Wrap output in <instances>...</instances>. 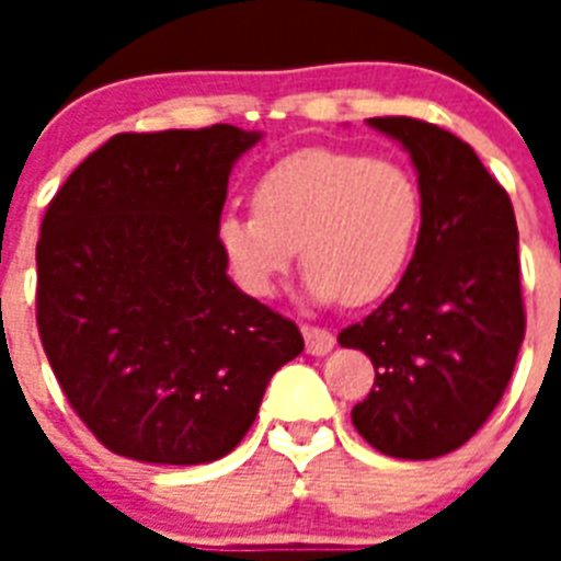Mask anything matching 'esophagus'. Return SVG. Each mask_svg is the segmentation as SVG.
Returning a JSON list of instances; mask_svg holds the SVG:
<instances>
[{
  "instance_id": "1",
  "label": "esophagus",
  "mask_w": 561,
  "mask_h": 561,
  "mask_svg": "<svg viewBox=\"0 0 561 561\" xmlns=\"http://www.w3.org/2000/svg\"><path fill=\"white\" fill-rule=\"evenodd\" d=\"M302 337H306L308 355H325L334 350V334L320 325H302Z\"/></svg>"
}]
</instances>
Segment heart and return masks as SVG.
Returning <instances> with one entry per match:
<instances>
[{"instance_id":"b5f03b06","label":"heart","mask_w":561,"mask_h":561,"mask_svg":"<svg viewBox=\"0 0 561 561\" xmlns=\"http://www.w3.org/2000/svg\"><path fill=\"white\" fill-rule=\"evenodd\" d=\"M422 186L396 160L302 148L253 186V209L224 211L215 238L247 294L267 297L294 259L314 302L367 306L396 288L422 229Z\"/></svg>"}]
</instances>
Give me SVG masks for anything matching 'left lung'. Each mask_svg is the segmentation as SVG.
<instances>
[{
  "mask_svg": "<svg viewBox=\"0 0 561 561\" xmlns=\"http://www.w3.org/2000/svg\"><path fill=\"white\" fill-rule=\"evenodd\" d=\"M367 125L410 153L425 211L399 288L337 334L375 367L352 425L387 457L434 460L478 434L513 378L527 325L518 227L471 145L408 116Z\"/></svg>",
  "mask_w": 561,
  "mask_h": 561,
  "instance_id": "obj_1",
  "label": "left lung"
}]
</instances>
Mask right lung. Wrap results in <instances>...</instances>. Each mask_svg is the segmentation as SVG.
<instances>
[{"mask_svg": "<svg viewBox=\"0 0 561 561\" xmlns=\"http://www.w3.org/2000/svg\"><path fill=\"white\" fill-rule=\"evenodd\" d=\"M262 134L232 125L116 134L51 197L37 241V329L60 390L130 460H220L273 373L302 352L288 317L227 276L229 171Z\"/></svg>", "mask_w": 561, "mask_h": 561, "instance_id": "right-lung-1", "label": "right lung"}]
</instances>
